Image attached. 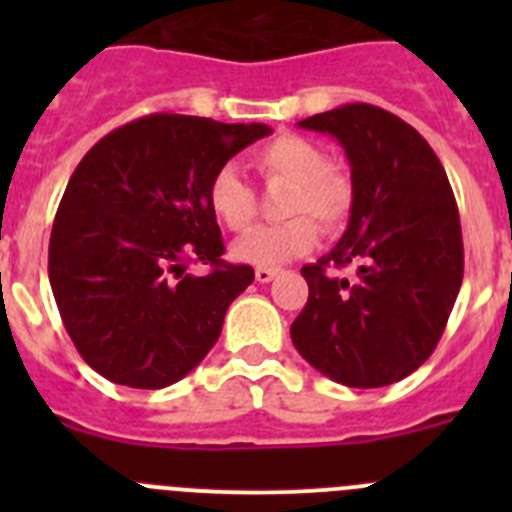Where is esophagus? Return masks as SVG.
Segmentation results:
<instances>
[{
    "instance_id": "1",
    "label": "esophagus",
    "mask_w": 512,
    "mask_h": 512,
    "mask_svg": "<svg viewBox=\"0 0 512 512\" xmlns=\"http://www.w3.org/2000/svg\"><path fill=\"white\" fill-rule=\"evenodd\" d=\"M277 274H279V269H269V266H259V269H256V282L269 284L271 279L277 277Z\"/></svg>"
}]
</instances>
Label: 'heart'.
Instances as JSON below:
<instances>
[{"mask_svg": "<svg viewBox=\"0 0 512 512\" xmlns=\"http://www.w3.org/2000/svg\"><path fill=\"white\" fill-rule=\"evenodd\" d=\"M253 164L269 179L292 184L284 212L295 215L277 225H259L233 243V256L243 264L279 266L305 256L323 230H338L354 207V184L310 138L287 133L269 140L253 156ZM207 205L228 230H246L256 215V194L235 166L225 164L210 176Z\"/></svg>", "mask_w": 512, "mask_h": 512, "instance_id": "b5f03b06", "label": "heart"}]
</instances>
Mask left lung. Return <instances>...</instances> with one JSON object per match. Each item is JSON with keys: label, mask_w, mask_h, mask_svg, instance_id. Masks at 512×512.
<instances>
[{"label": "left lung", "mask_w": 512, "mask_h": 512, "mask_svg": "<svg viewBox=\"0 0 512 512\" xmlns=\"http://www.w3.org/2000/svg\"><path fill=\"white\" fill-rule=\"evenodd\" d=\"M297 125L341 143L354 207L333 251L302 266L310 297L289 328L292 343L346 387L400 382L433 354L464 277L446 171L413 125L374 104H343ZM348 263L354 283L327 271Z\"/></svg>", "instance_id": "1"}]
</instances>
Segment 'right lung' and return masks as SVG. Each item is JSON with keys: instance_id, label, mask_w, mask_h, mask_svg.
Masks as SVG:
<instances>
[{"instance_id": "obj_1", "label": "right lung", "mask_w": 512, "mask_h": 512, "mask_svg": "<svg viewBox=\"0 0 512 512\" xmlns=\"http://www.w3.org/2000/svg\"><path fill=\"white\" fill-rule=\"evenodd\" d=\"M269 133L264 122L158 112L112 130L81 158L53 220L48 279L63 325L94 372L161 390L215 346L253 269L220 259L223 235L207 184ZM189 260L213 271L187 275Z\"/></svg>"}]
</instances>
